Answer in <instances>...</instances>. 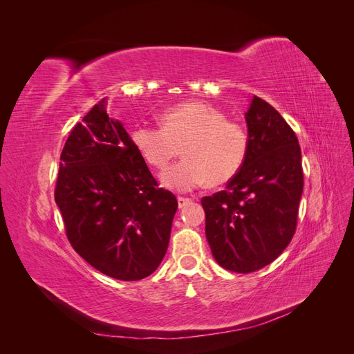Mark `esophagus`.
<instances>
[{"instance_id": "obj_1", "label": "esophagus", "mask_w": 354, "mask_h": 354, "mask_svg": "<svg viewBox=\"0 0 354 354\" xmlns=\"http://www.w3.org/2000/svg\"><path fill=\"white\" fill-rule=\"evenodd\" d=\"M177 201H178V208H185L187 203H190V199L189 198H183V196H178Z\"/></svg>"}]
</instances>
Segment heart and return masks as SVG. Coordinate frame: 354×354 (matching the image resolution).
<instances>
[{
    "mask_svg": "<svg viewBox=\"0 0 354 354\" xmlns=\"http://www.w3.org/2000/svg\"><path fill=\"white\" fill-rule=\"evenodd\" d=\"M162 127L137 125L131 142L145 162L165 169L183 146L185 159L169 168L162 183L189 192L203 185L227 183L239 173L250 151L246 128L205 102H186L160 115Z\"/></svg>",
    "mask_w": 354,
    "mask_h": 354,
    "instance_id": "obj_1",
    "label": "heart"
}]
</instances>
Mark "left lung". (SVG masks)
Segmentation results:
<instances>
[{
	"label": "left lung",
	"mask_w": 354,
	"mask_h": 354,
	"mask_svg": "<svg viewBox=\"0 0 354 354\" xmlns=\"http://www.w3.org/2000/svg\"><path fill=\"white\" fill-rule=\"evenodd\" d=\"M245 120L250 151L243 167L226 189L201 201L214 259L236 273L260 270L283 252L304 186L301 149L282 115L254 95Z\"/></svg>",
	"instance_id": "8db88e82"
}]
</instances>
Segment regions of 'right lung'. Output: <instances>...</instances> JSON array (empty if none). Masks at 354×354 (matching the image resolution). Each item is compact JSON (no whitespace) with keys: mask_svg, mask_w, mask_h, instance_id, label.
<instances>
[{"mask_svg":"<svg viewBox=\"0 0 354 354\" xmlns=\"http://www.w3.org/2000/svg\"><path fill=\"white\" fill-rule=\"evenodd\" d=\"M59 167L55 199L72 248L118 281L152 274L178 202L158 187L130 134L106 112V99L72 128Z\"/></svg>","mask_w":354,"mask_h":354,"instance_id":"1","label":"right lung"}]
</instances>
